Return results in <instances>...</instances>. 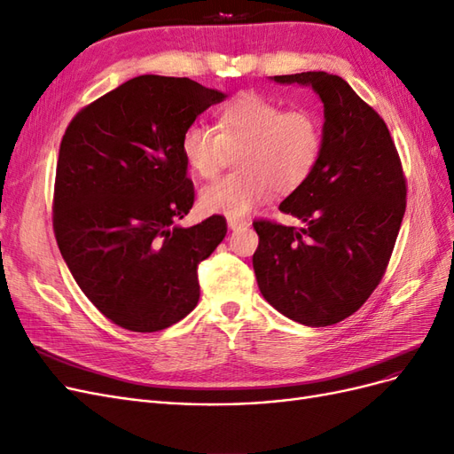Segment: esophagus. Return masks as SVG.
<instances>
[{"label": "esophagus", "instance_id": "34e87169", "mask_svg": "<svg viewBox=\"0 0 454 454\" xmlns=\"http://www.w3.org/2000/svg\"><path fill=\"white\" fill-rule=\"evenodd\" d=\"M246 225H248V222H244V219H237V217H229V219H227V227H229L231 231H237V229L246 227Z\"/></svg>", "mask_w": 454, "mask_h": 454}]
</instances>
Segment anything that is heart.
Instances as JSON below:
<instances>
[{"label":"heart","mask_w":454,"mask_h":454,"mask_svg":"<svg viewBox=\"0 0 454 454\" xmlns=\"http://www.w3.org/2000/svg\"><path fill=\"white\" fill-rule=\"evenodd\" d=\"M180 147L189 170L200 177H214L231 151L241 149L240 170L204 185L199 204L204 212L244 217L277 187L292 191L307 180L322 151V122L312 109H286L248 92L219 109L215 129L191 122Z\"/></svg>","instance_id":"b5f03b06"}]
</instances>
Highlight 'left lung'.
<instances>
[{
	"mask_svg": "<svg viewBox=\"0 0 454 454\" xmlns=\"http://www.w3.org/2000/svg\"><path fill=\"white\" fill-rule=\"evenodd\" d=\"M312 87L324 104L322 151L307 180L280 202L303 222H254V270L280 314L310 327L358 310L379 286L405 214V177L387 122L345 79L325 72L274 75Z\"/></svg>",
	"mask_w": 454,
	"mask_h": 454,
	"instance_id": "8db88e82",
	"label": "left lung"
}]
</instances>
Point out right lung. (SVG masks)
I'll return each instance as SVG.
<instances>
[{"label":"right lung","instance_id":"1","mask_svg":"<svg viewBox=\"0 0 454 454\" xmlns=\"http://www.w3.org/2000/svg\"><path fill=\"white\" fill-rule=\"evenodd\" d=\"M227 96L187 77L140 75L72 119L59 151L52 227L72 277L114 324L167 329L199 303V263L223 215L176 225L195 200L182 134Z\"/></svg>","mask_w":454,"mask_h":454}]
</instances>
